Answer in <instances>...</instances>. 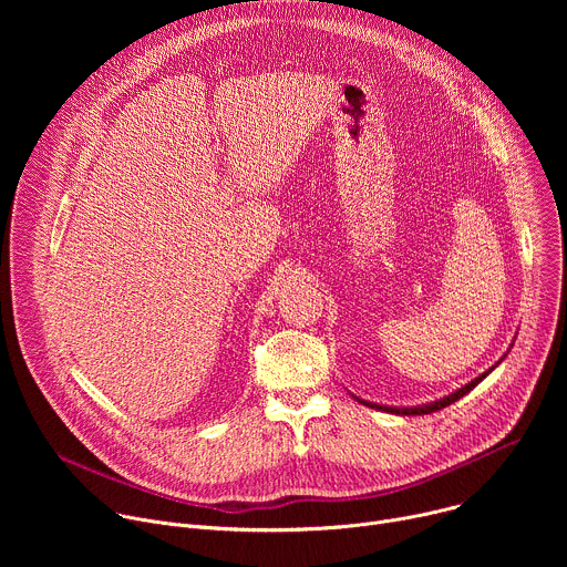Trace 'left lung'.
I'll use <instances>...</instances> for the list:
<instances>
[{
  "mask_svg": "<svg viewBox=\"0 0 567 567\" xmlns=\"http://www.w3.org/2000/svg\"><path fill=\"white\" fill-rule=\"evenodd\" d=\"M509 352V350H507ZM507 357V354H505ZM503 357V359H505ZM501 359V361H503ZM501 361L498 363H494L489 370H484L482 374H477L473 381H468V383H464L462 388H457L455 392H451V394H446V396H440V399H435V401H429V403H420V406H383V403H374V401H365V399H361V396H357V394H352L359 403H363V406H368V409H374V411H381V413H390V415H429V413H435V411H442V409H446V406H451V403H455L457 399H462L464 394H468L482 379H487L498 365H501Z\"/></svg>",
  "mask_w": 567,
  "mask_h": 567,
  "instance_id": "left-lung-1",
  "label": "left lung"
}]
</instances>
